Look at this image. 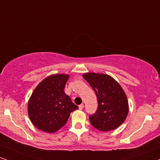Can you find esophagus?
I'll list each match as a JSON object with an SVG mask.
<instances>
[{
  "instance_id": "34e87169",
  "label": "esophagus",
  "mask_w": 160,
  "mask_h": 160,
  "mask_svg": "<svg viewBox=\"0 0 160 160\" xmlns=\"http://www.w3.org/2000/svg\"><path fill=\"white\" fill-rule=\"evenodd\" d=\"M83 107H84L83 103H82V104L79 105V109H83Z\"/></svg>"
}]
</instances>
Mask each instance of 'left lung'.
Masks as SVG:
<instances>
[{
    "mask_svg": "<svg viewBox=\"0 0 160 160\" xmlns=\"http://www.w3.org/2000/svg\"><path fill=\"white\" fill-rule=\"evenodd\" d=\"M82 77L94 89L98 102L97 111L89 115L92 126L103 132L118 128L129 112L128 98L122 86L107 74L86 73Z\"/></svg>",
    "mask_w": 160,
    "mask_h": 160,
    "instance_id": "obj_1",
    "label": "left lung"
}]
</instances>
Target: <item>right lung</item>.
<instances>
[{"instance_id": "1", "label": "right lung", "mask_w": 160, "mask_h": 160, "mask_svg": "<svg viewBox=\"0 0 160 160\" xmlns=\"http://www.w3.org/2000/svg\"><path fill=\"white\" fill-rule=\"evenodd\" d=\"M68 74H52L44 79L28 101V115L36 128L55 132L66 124L70 113L78 109L64 92Z\"/></svg>"}]
</instances>
